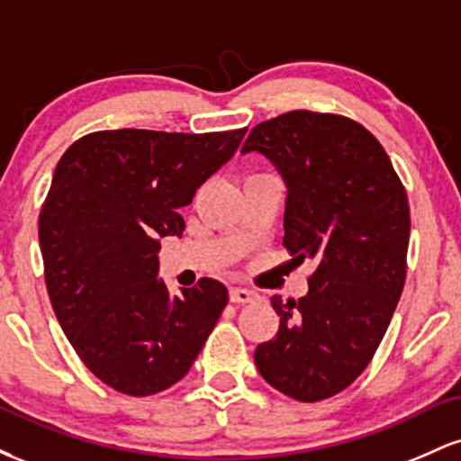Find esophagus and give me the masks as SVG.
Returning a JSON list of instances; mask_svg holds the SVG:
<instances>
[{"instance_id": "obj_1", "label": "esophagus", "mask_w": 461, "mask_h": 461, "mask_svg": "<svg viewBox=\"0 0 461 461\" xmlns=\"http://www.w3.org/2000/svg\"><path fill=\"white\" fill-rule=\"evenodd\" d=\"M258 299V293L247 288H231L230 290V301L231 303H251V301Z\"/></svg>"}]
</instances>
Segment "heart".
Segmentation results:
<instances>
[{
  "mask_svg": "<svg viewBox=\"0 0 461 461\" xmlns=\"http://www.w3.org/2000/svg\"><path fill=\"white\" fill-rule=\"evenodd\" d=\"M253 176H256V173H253Z\"/></svg>",
  "mask_w": 461,
  "mask_h": 461,
  "instance_id": "b5f03b06",
  "label": "heart"
}]
</instances>
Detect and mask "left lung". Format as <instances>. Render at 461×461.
<instances>
[{"mask_svg":"<svg viewBox=\"0 0 461 461\" xmlns=\"http://www.w3.org/2000/svg\"><path fill=\"white\" fill-rule=\"evenodd\" d=\"M242 151L282 173L284 247L316 264L305 297L271 299L279 330L258 345L256 366L275 390L316 403L356 382L388 330L407 273V193L382 142L342 114H279Z\"/></svg>","mask_w":461,"mask_h":461,"instance_id":"1","label":"left lung"}]
</instances>
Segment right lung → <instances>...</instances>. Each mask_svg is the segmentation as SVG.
<instances>
[{"mask_svg":"<svg viewBox=\"0 0 461 461\" xmlns=\"http://www.w3.org/2000/svg\"><path fill=\"white\" fill-rule=\"evenodd\" d=\"M242 136L245 128L104 130L58 162L39 216L47 293L84 366L116 393L149 396L177 384L225 310L216 279L168 293L158 249L160 238L182 236L179 208Z\"/></svg>","mask_w":461,"mask_h":461,"instance_id":"right-lung-1","label":"right lung"}]
</instances>
